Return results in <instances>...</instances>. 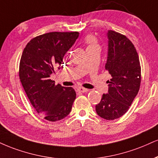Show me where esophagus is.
<instances>
[{
	"label": "esophagus",
	"mask_w": 158,
	"mask_h": 158,
	"mask_svg": "<svg viewBox=\"0 0 158 158\" xmlns=\"http://www.w3.org/2000/svg\"><path fill=\"white\" fill-rule=\"evenodd\" d=\"M77 91L79 93H86L89 90H88V89L84 88V87H79V88L77 89Z\"/></svg>",
	"instance_id": "34e87169"
}]
</instances>
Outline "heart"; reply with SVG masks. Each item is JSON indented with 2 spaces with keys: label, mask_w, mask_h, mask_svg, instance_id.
<instances>
[{
  "label": "heart",
  "mask_w": 158,
  "mask_h": 158,
  "mask_svg": "<svg viewBox=\"0 0 158 158\" xmlns=\"http://www.w3.org/2000/svg\"><path fill=\"white\" fill-rule=\"evenodd\" d=\"M86 43L87 44V47L95 46L96 45V39L92 36H89L86 38Z\"/></svg>",
  "instance_id": "b5f03b06"
}]
</instances>
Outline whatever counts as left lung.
<instances>
[{
    "instance_id": "obj_1",
    "label": "left lung",
    "mask_w": 158,
    "mask_h": 158,
    "mask_svg": "<svg viewBox=\"0 0 158 158\" xmlns=\"http://www.w3.org/2000/svg\"><path fill=\"white\" fill-rule=\"evenodd\" d=\"M108 53L105 69L112 78L108 80V93L102 95L96 105L101 118L114 120L122 116L138 94L141 81L139 56L134 45L126 36L109 30Z\"/></svg>"
}]
</instances>
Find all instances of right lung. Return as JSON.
Segmentation results:
<instances>
[{
  "instance_id": "right-lung-1",
  "label": "right lung",
  "mask_w": 158,
  "mask_h": 158,
  "mask_svg": "<svg viewBox=\"0 0 158 158\" xmlns=\"http://www.w3.org/2000/svg\"><path fill=\"white\" fill-rule=\"evenodd\" d=\"M78 37V31L49 32L31 39L23 51L19 77L33 107L47 121H60L71 110L74 89L56 85L50 76L62 67L64 54Z\"/></svg>"
}]
</instances>
